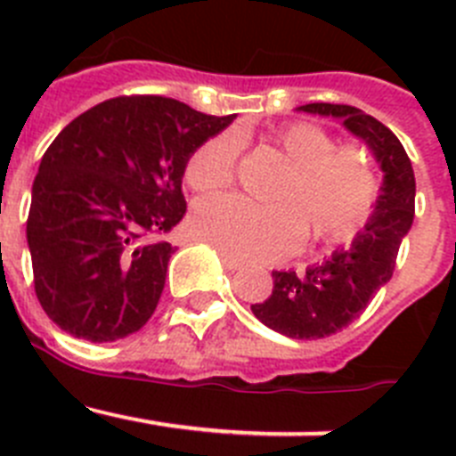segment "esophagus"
<instances>
[{
    "label": "esophagus",
    "mask_w": 456,
    "mask_h": 456,
    "mask_svg": "<svg viewBox=\"0 0 456 456\" xmlns=\"http://www.w3.org/2000/svg\"><path fill=\"white\" fill-rule=\"evenodd\" d=\"M221 263H224L225 269H231V272H237V269L244 267L241 260H237V257H231V256H224V253H221Z\"/></svg>",
    "instance_id": "1"
}]
</instances>
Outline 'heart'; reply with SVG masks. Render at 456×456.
Returning <instances> with one entry per match:
<instances>
[{
	"instance_id": "obj_1",
	"label": "heart",
	"mask_w": 456,
	"mask_h": 456,
	"mask_svg": "<svg viewBox=\"0 0 456 456\" xmlns=\"http://www.w3.org/2000/svg\"><path fill=\"white\" fill-rule=\"evenodd\" d=\"M241 141L237 132L212 136L189 157L184 180L196 191H219L235 175ZM288 171L273 189V203L237 196L200 200L191 232L237 260H276L299 247L308 231L315 241H340L368 219L377 199V175L361 148H336L317 125H285L272 136Z\"/></svg>"
}]
</instances>
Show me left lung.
<instances>
[{
  "instance_id": "8db88e82",
  "label": "left lung",
  "mask_w": 456,
  "mask_h": 456,
  "mask_svg": "<svg viewBox=\"0 0 456 456\" xmlns=\"http://www.w3.org/2000/svg\"><path fill=\"white\" fill-rule=\"evenodd\" d=\"M304 114L338 118L349 134L363 141L384 180L374 209L347 248L304 272H272L273 289L253 304L257 320L272 331L299 340H317L352 324L393 276L400 244L416 215V175L400 139L377 118L349 104L310 102Z\"/></svg>"
}]
</instances>
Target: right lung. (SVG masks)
<instances>
[{
  "instance_id": "obj_1",
  "label": "right lung",
  "mask_w": 456,
  "mask_h": 456,
  "mask_svg": "<svg viewBox=\"0 0 456 456\" xmlns=\"http://www.w3.org/2000/svg\"><path fill=\"white\" fill-rule=\"evenodd\" d=\"M232 116L162 95L104 100L52 141L31 187L27 244L36 297L56 326L114 342L151 320L184 216L189 157Z\"/></svg>"
}]
</instances>
